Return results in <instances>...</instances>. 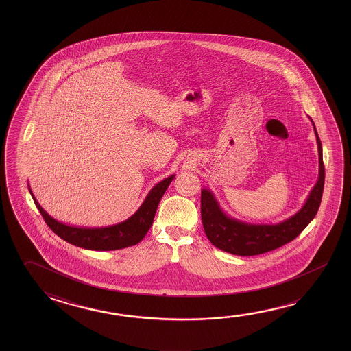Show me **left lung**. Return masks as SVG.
I'll use <instances>...</instances> for the list:
<instances>
[{
  "mask_svg": "<svg viewBox=\"0 0 351 351\" xmlns=\"http://www.w3.org/2000/svg\"><path fill=\"white\" fill-rule=\"evenodd\" d=\"M312 121V120H311ZM312 125L315 123L312 121ZM318 156H319V176L315 187L311 191L304 207L293 217L279 224H248L226 215L214 198L212 192L203 189L201 193L202 223L208 240L215 247L236 256H256L282 247L293 241L302 232L316 217L322 201L324 187V164L322 144L315 127Z\"/></svg>",
  "mask_w": 351,
  "mask_h": 351,
  "instance_id": "1",
  "label": "left lung"
}]
</instances>
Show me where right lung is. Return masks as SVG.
<instances>
[{
	"mask_svg": "<svg viewBox=\"0 0 351 351\" xmlns=\"http://www.w3.org/2000/svg\"><path fill=\"white\" fill-rule=\"evenodd\" d=\"M173 178L175 176L171 175L169 178H164L159 184H156L150 190L142 206L133 214L132 217H130L119 224L105 226V228H95V229L69 226L55 220L35 199L30 187L29 191L34 199L35 206L39 209L47 226L62 240L78 247L93 250V251H114V250H121V248L137 245L138 242L143 240L144 236L153 224L156 208L160 202L161 197L165 193Z\"/></svg>",
	"mask_w": 351,
	"mask_h": 351,
	"instance_id": "right-lung-1",
	"label": "right lung"
}]
</instances>
